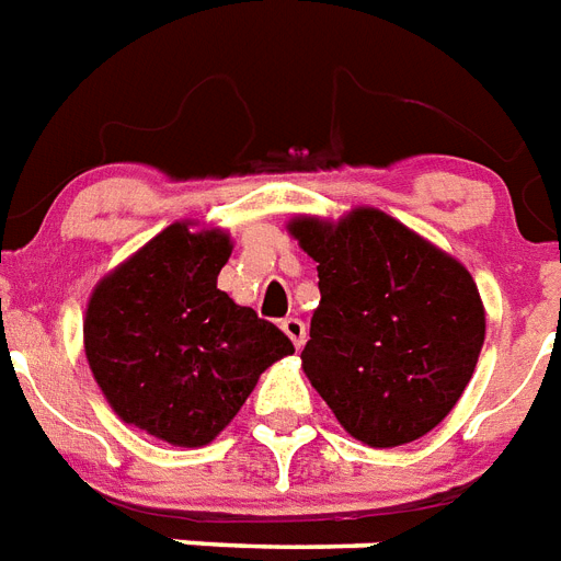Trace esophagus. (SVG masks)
I'll return each instance as SVG.
<instances>
[{"mask_svg": "<svg viewBox=\"0 0 561 561\" xmlns=\"http://www.w3.org/2000/svg\"><path fill=\"white\" fill-rule=\"evenodd\" d=\"M280 330L289 335V342L295 344V351H301L304 342H307V327H304L301 318H284V321H280Z\"/></svg>", "mask_w": 561, "mask_h": 561, "instance_id": "34e87169", "label": "esophagus"}]
</instances>
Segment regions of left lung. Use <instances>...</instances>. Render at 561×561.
Wrapping results in <instances>:
<instances>
[{"label":"left lung","mask_w":561,"mask_h":561,"mask_svg":"<svg viewBox=\"0 0 561 561\" xmlns=\"http://www.w3.org/2000/svg\"><path fill=\"white\" fill-rule=\"evenodd\" d=\"M318 263L301 367L351 437L370 449L420 440L458 405L486 335L460 260L379 208L289 219Z\"/></svg>","instance_id":"8db88e82"}]
</instances>
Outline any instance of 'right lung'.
I'll use <instances>...</instances> for the list:
<instances>
[{
  "label": "right lung",
  "mask_w": 561,
  "mask_h": 561,
  "mask_svg": "<svg viewBox=\"0 0 561 561\" xmlns=\"http://www.w3.org/2000/svg\"><path fill=\"white\" fill-rule=\"evenodd\" d=\"M231 249L226 228L179 219L89 295L83 351L98 388L124 423L170 446H208L260 374L295 353L275 324L217 289Z\"/></svg>",
  "instance_id": "1"
}]
</instances>
